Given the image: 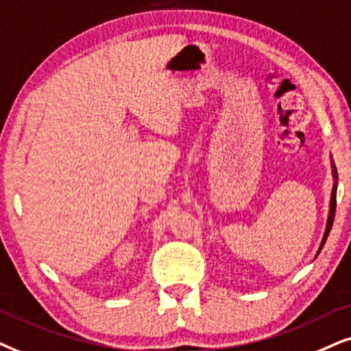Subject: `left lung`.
<instances>
[{"label": "left lung", "mask_w": 351, "mask_h": 351, "mask_svg": "<svg viewBox=\"0 0 351 351\" xmlns=\"http://www.w3.org/2000/svg\"><path fill=\"white\" fill-rule=\"evenodd\" d=\"M335 181H337V170H335L334 167V171H332ZM337 184H334V189H332V199H330V210H329V218H328V226H326V231H324V237H322V242H321V247H319V252L322 249V245L326 244V239H328L329 232H330V228H332V223H334V217H335V204H337Z\"/></svg>", "instance_id": "obj_1"}]
</instances>
